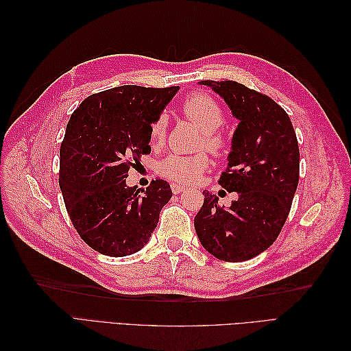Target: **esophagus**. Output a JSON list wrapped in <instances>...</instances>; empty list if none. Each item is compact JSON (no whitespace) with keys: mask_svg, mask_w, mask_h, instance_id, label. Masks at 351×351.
Masks as SVG:
<instances>
[{"mask_svg":"<svg viewBox=\"0 0 351 351\" xmlns=\"http://www.w3.org/2000/svg\"><path fill=\"white\" fill-rule=\"evenodd\" d=\"M171 190H173L174 195H180L184 190V187L180 186V184H171Z\"/></svg>","mask_w":351,"mask_h":351,"instance_id":"obj_1","label":"esophagus"}]
</instances>
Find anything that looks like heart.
<instances>
[{
	"instance_id": "1",
	"label": "heart",
	"mask_w": 351,
	"mask_h": 351,
	"mask_svg": "<svg viewBox=\"0 0 351 351\" xmlns=\"http://www.w3.org/2000/svg\"><path fill=\"white\" fill-rule=\"evenodd\" d=\"M182 112L199 125L202 130L200 146L217 155L227 152L230 141L219 130L226 123V112L221 105L204 92H195L182 102ZM167 136V117L158 115L149 125V139L154 145H161ZM209 167L208 155L200 152L196 155H169L159 164V173L165 178L178 184L195 183L204 176Z\"/></svg>"
}]
</instances>
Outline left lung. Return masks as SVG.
<instances>
[{
	"label": "left lung",
	"mask_w": 351,
	"mask_h": 351,
	"mask_svg": "<svg viewBox=\"0 0 351 351\" xmlns=\"http://www.w3.org/2000/svg\"><path fill=\"white\" fill-rule=\"evenodd\" d=\"M221 95L239 125L218 183L237 192L230 208L205 190L196 234L219 261L243 262L277 240L299 184L300 152L289 114L268 95L232 80H202Z\"/></svg>",
	"instance_id": "obj_1"
}]
</instances>
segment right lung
I'll list each match as a JSON object with an SVG mask.
<instances>
[{
    "instance_id": "1",
    "label": "right lung",
    "mask_w": 351,
    "mask_h": 351,
    "mask_svg": "<svg viewBox=\"0 0 351 351\" xmlns=\"http://www.w3.org/2000/svg\"><path fill=\"white\" fill-rule=\"evenodd\" d=\"M178 86L136 84L93 93L71 114L60 147V189L82 240L102 254L141 250L173 192L165 180L127 187L129 171L151 154L149 125Z\"/></svg>"
}]
</instances>
